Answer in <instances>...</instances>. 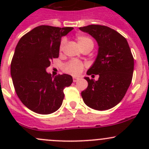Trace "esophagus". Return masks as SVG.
Masks as SVG:
<instances>
[{
    "label": "esophagus",
    "instance_id": "1",
    "mask_svg": "<svg viewBox=\"0 0 149 149\" xmlns=\"http://www.w3.org/2000/svg\"><path fill=\"white\" fill-rule=\"evenodd\" d=\"M79 80V78H76V77H73V82H76V81H78Z\"/></svg>",
    "mask_w": 149,
    "mask_h": 149
}]
</instances>
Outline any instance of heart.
<instances>
[{
  "instance_id": "heart-1",
  "label": "heart",
  "mask_w": 149,
  "mask_h": 149,
  "mask_svg": "<svg viewBox=\"0 0 149 149\" xmlns=\"http://www.w3.org/2000/svg\"><path fill=\"white\" fill-rule=\"evenodd\" d=\"M76 39L82 50L86 49H92L93 47H94V42L90 37H87L86 35H83V34H79V35L76 36ZM65 42L66 39L62 38L61 43H60V51H62V49H63V47L65 45ZM84 65L83 63L79 61H76V60H73V61H70L68 63H67L64 65L63 69L66 73H70V74L73 75V76H77L79 73H81L82 70H84Z\"/></svg>"
}]
</instances>
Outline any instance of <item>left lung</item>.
<instances>
[{"label": "left lung", "mask_w": 149, "mask_h": 149, "mask_svg": "<svg viewBox=\"0 0 149 149\" xmlns=\"http://www.w3.org/2000/svg\"><path fill=\"white\" fill-rule=\"evenodd\" d=\"M79 29L92 36L99 45L95 62L86 73L100 77L97 81L85 77L88 87L81 97L96 110L111 109L123 100L132 81L134 59L130 47L123 35L108 26L92 24Z\"/></svg>", "instance_id": "left-lung-1"}]
</instances>
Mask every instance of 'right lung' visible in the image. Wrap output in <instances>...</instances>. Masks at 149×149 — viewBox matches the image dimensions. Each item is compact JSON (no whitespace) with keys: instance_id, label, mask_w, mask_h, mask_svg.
Masks as SVG:
<instances>
[{"instance_id":"add662e5","label":"right lung","mask_w":149,"mask_h":149,"mask_svg":"<svg viewBox=\"0 0 149 149\" xmlns=\"http://www.w3.org/2000/svg\"><path fill=\"white\" fill-rule=\"evenodd\" d=\"M73 27L42 25L33 29L18 42L10 63L15 91L22 102L33 112L47 115L61 107L63 89L71 85L68 74L52 76L47 73L54 58L59 56L61 37Z\"/></svg>"}]
</instances>
